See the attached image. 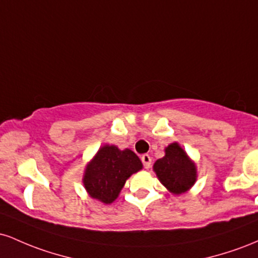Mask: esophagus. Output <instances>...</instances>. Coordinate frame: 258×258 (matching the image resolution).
Instances as JSON below:
<instances>
[{"mask_svg": "<svg viewBox=\"0 0 258 258\" xmlns=\"http://www.w3.org/2000/svg\"><path fill=\"white\" fill-rule=\"evenodd\" d=\"M142 162H143V166L146 168H149L150 165H152V158H150L148 154H144V155L141 156Z\"/></svg>", "mask_w": 258, "mask_h": 258, "instance_id": "obj_1", "label": "esophagus"}]
</instances>
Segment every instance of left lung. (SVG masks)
Masks as SVG:
<instances>
[{"instance_id":"left-lung-1","label":"left lung","mask_w":258,"mask_h":258,"mask_svg":"<svg viewBox=\"0 0 258 258\" xmlns=\"http://www.w3.org/2000/svg\"><path fill=\"white\" fill-rule=\"evenodd\" d=\"M154 171L167 190L176 195L188 191L198 177L197 166L177 142L166 147L164 158L154 164Z\"/></svg>"}]
</instances>
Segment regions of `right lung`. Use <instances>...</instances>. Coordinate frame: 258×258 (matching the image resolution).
<instances>
[{
    "label": "right lung",
    "instance_id": "1",
    "mask_svg": "<svg viewBox=\"0 0 258 258\" xmlns=\"http://www.w3.org/2000/svg\"><path fill=\"white\" fill-rule=\"evenodd\" d=\"M142 167V161L132 150H120L116 146L105 144L87 164L82 180L91 198L111 204L126 180Z\"/></svg>",
    "mask_w": 258,
    "mask_h": 258
}]
</instances>
